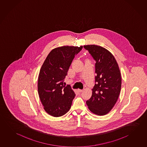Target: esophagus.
<instances>
[{"label": "esophagus", "mask_w": 147, "mask_h": 147, "mask_svg": "<svg viewBox=\"0 0 147 147\" xmlns=\"http://www.w3.org/2000/svg\"><path fill=\"white\" fill-rule=\"evenodd\" d=\"M77 91V92L78 93L82 92V91H83V90H82V89H78Z\"/></svg>", "instance_id": "obj_1"}]
</instances>
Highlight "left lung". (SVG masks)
<instances>
[{"label": "left lung", "mask_w": 147, "mask_h": 147, "mask_svg": "<svg viewBox=\"0 0 147 147\" xmlns=\"http://www.w3.org/2000/svg\"><path fill=\"white\" fill-rule=\"evenodd\" d=\"M84 47L96 61V84L86 104L92 113L104 116L113 109L118 100L121 90V72L116 59L107 49L94 44Z\"/></svg>", "instance_id": "left-lung-1"}]
</instances>
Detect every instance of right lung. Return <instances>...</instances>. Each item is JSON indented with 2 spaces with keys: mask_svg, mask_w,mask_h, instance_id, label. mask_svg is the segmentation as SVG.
I'll return each instance as SVG.
<instances>
[{
  "mask_svg": "<svg viewBox=\"0 0 147 147\" xmlns=\"http://www.w3.org/2000/svg\"><path fill=\"white\" fill-rule=\"evenodd\" d=\"M82 46H63L50 52L40 71L38 91L47 113L55 117L67 113L75 96L69 86H63V80L76 55Z\"/></svg>",
  "mask_w": 147,
  "mask_h": 147,
  "instance_id": "add662e5",
  "label": "right lung"
}]
</instances>
